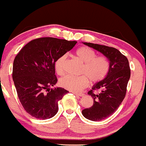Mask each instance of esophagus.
<instances>
[{
	"mask_svg": "<svg viewBox=\"0 0 146 146\" xmlns=\"http://www.w3.org/2000/svg\"><path fill=\"white\" fill-rule=\"evenodd\" d=\"M73 94H75L76 96H83L84 95V94L83 93H77V92H73Z\"/></svg>",
	"mask_w": 146,
	"mask_h": 146,
	"instance_id": "1",
	"label": "esophagus"
}]
</instances>
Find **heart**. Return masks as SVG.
<instances>
[{"label":"heart","mask_w":146,"mask_h":146,"mask_svg":"<svg viewBox=\"0 0 146 146\" xmlns=\"http://www.w3.org/2000/svg\"><path fill=\"white\" fill-rule=\"evenodd\" d=\"M75 56L83 62L80 76L66 75L60 80V85L72 92H80L86 88L89 81L96 84L106 78L110 71V62L104 56H96L92 49L84 46L75 51ZM67 55H62L56 60L54 67L56 73L62 75L65 73V64Z\"/></svg>","instance_id":"b5f03b06"}]
</instances>
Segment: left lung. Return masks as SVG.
<instances>
[{
	"mask_svg": "<svg viewBox=\"0 0 146 146\" xmlns=\"http://www.w3.org/2000/svg\"><path fill=\"white\" fill-rule=\"evenodd\" d=\"M84 44L101 52L110 61V71L106 78L88 92L94 99L92 106L82 110L86 118L100 121L112 115L122 103L126 96L131 69L127 58L117 49L91 43ZM99 90V93L95 92Z\"/></svg>",
	"mask_w": 146,
	"mask_h": 146,
	"instance_id": "8db88e82",
	"label": "left lung"
}]
</instances>
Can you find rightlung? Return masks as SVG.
Segmentation results:
<instances>
[{"label":"right lung","instance_id":"add662e5","mask_svg":"<svg viewBox=\"0 0 146 146\" xmlns=\"http://www.w3.org/2000/svg\"><path fill=\"white\" fill-rule=\"evenodd\" d=\"M76 43L54 37L38 38L28 43L15 56L12 78L21 104L33 117L46 120L57 113L58 103L68 91L50 88L58 81L54 64Z\"/></svg>","mask_w":146,"mask_h":146}]
</instances>
